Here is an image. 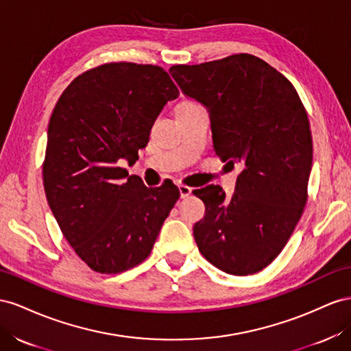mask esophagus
<instances>
[{"mask_svg": "<svg viewBox=\"0 0 351 351\" xmlns=\"http://www.w3.org/2000/svg\"><path fill=\"white\" fill-rule=\"evenodd\" d=\"M191 188L186 186V185H179V195H181V198H188L189 195H191Z\"/></svg>", "mask_w": 351, "mask_h": 351, "instance_id": "34e87169", "label": "esophagus"}]
</instances>
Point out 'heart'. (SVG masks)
<instances>
[{
	"label": "heart",
	"instance_id": "b5f03b06",
	"mask_svg": "<svg viewBox=\"0 0 351 351\" xmlns=\"http://www.w3.org/2000/svg\"><path fill=\"white\" fill-rule=\"evenodd\" d=\"M191 104H194V103H182V104H179L178 107H184V106H191Z\"/></svg>",
	"mask_w": 351,
	"mask_h": 351
}]
</instances>
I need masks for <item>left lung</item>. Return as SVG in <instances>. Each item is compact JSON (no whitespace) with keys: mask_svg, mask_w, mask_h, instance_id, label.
Returning a JSON list of instances; mask_svg holds the SVG:
<instances>
[{"mask_svg":"<svg viewBox=\"0 0 351 351\" xmlns=\"http://www.w3.org/2000/svg\"><path fill=\"white\" fill-rule=\"evenodd\" d=\"M169 72L207 108L216 154L243 163L231 198L217 185L193 191L206 206L194 225L198 250L226 274H257L282 252L307 202L313 145L304 106L284 75L252 54Z\"/></svg>","mask_w":351,"mask_h":351,"instance_id":"obj_1","label":"left lung"}]
</instances>
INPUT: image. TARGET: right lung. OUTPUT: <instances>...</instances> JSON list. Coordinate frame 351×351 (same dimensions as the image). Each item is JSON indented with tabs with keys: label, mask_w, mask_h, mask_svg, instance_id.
<instances>
[{
	"label": "right lung",
	"mask_w": 351,
	"mask_h": 351,
	"mask_svg": "<svg viewBox=\"0 0 351 351\" xmlns=\"http://www.w3.org/2000/svg\"><path fill=\"white\" fill-rule=\"evenodd\" d=\"M179 91L158 66L107 63L77 76L53 110L43 166L49 208L75 253L95 272L120 274L152 253L179 198L147 188L120 165L138 149Z\"/></svg>",
	"instance_id": "obj_1"
}]
</instances>
